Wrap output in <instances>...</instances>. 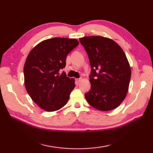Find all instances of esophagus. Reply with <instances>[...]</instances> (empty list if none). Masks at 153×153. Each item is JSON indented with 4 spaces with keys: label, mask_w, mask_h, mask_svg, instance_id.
Listing matches in <instances>:
<instances>
[{
    "label": "esophagus",
    "mask_w": 153,
    "mask_h": 153,
    "mask_svg": "<svg viewBox=\"0 0 153 153\" xmlns=\"http://www.w3.org/2000/svg\"><path fill=\"white\" fill-rule=\"evenodd\" d=\"M82 78H79V79H76V82H77V83H80L81 82H82Z\"/></svg>",
    "instance_id": "34e87169"
}]
</instances>
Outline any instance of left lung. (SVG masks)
I'll return each instance as SVG.
<instances>
[{
	"mask_svg": "<svg viewBox=\"0 0 153 153\" xmlns=\"http://www.w3.org/2000/svg\"><path fill=\"white\" fill-rule=\"evenodd\" d=\"M79 41L91 66V87L85 93L86 100L100 111L117 108L126 98L131 79V68L126 54L111 39L97 35L84 37Z\"/></svg>",
	"mask_w": 153,
	"mask_h": 153,
	"instance_id": "1",
	"label": "left lung"
}]
</instances>
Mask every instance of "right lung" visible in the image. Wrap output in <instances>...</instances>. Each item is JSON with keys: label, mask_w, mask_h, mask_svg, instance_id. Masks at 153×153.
<instances>
[{"label": "right lung", "mask_w": 153, "mask_h": 153, "mask_svg": "<svg viewBox=\"0 0 153 153\" xmlns=\"http://www.w3.org/2000/svg\"><path fill=\"white\" fill-rule=\"evenodd\" d=\"M79 42L76 39L54 37L37 44L30 52L24 67V84L31 99L47 112L66 105L76 86L59 70L66 66L67 55Z\"/></svg>", "instance_id": "obj_1"}]
</instances>
